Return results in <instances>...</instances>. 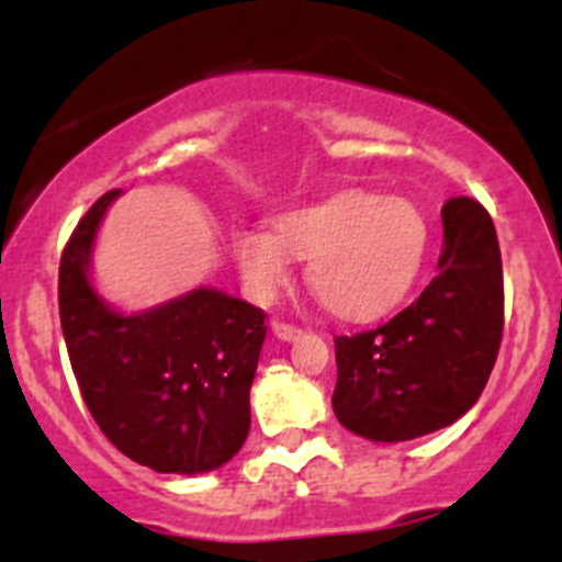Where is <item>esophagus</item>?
<instances>
[{"label":"esophagus","instance_id":"obj_1","mask_svg":"<svg viewBox=\"0 0 562 562\" xmlns=\"http://www.w3.org/2000/svg\"><path fill=\"white\" fill-rule=\"evenodd\" d=\"M271 328H274L277 337L285 339V342H291V339H296L299 334H302V328L293 326V323H285V321H274L271 323Z\"/></svg>","mask_w":562,"mask_h":562}]
</instances>
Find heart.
<instances>
[{"mask_svg": "<svg viewBox=\"0 0 562 562\" xmlns=\"http://www.w3.org/2000/svg\"><path fill=\"white\" fill-rule=\"evenodd\" d=\"M429 220L418 203L372 190H339L271 220V236L241 231L234 255L258 296H274L291 258L310 260L307 280L326 313L364 323L400 307L422 277Z\"/></svg>", "mask_w": 562, "mask_h": 562, "instance_id": "obj_1", "label": "heart"}]
</instances>
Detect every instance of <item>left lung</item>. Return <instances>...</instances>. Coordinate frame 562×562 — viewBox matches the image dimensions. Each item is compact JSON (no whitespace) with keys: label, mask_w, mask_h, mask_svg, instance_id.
Segmentation results:
<instances>
[{"label":"left lung","mask_w":562,"mask_h":562,"mask_svg":"<svg viewBox=\"0 0 562 562\" xmlns=\"http://www.w3.org/2000/svg\"><path fill=\"white\" fill-rule=\"evenodd\" d=\"M440 274L383 326L334 339L331 405L350 432L383 443L422 438L475 405L503 339V263L490 212L443 206Z\"/></svg>","instance_id":"1"}]
</instances>
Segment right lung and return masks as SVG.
I'll return each mask as SVG.
<instances>
[{"instance_id":"add662e5","label":"right lung","mask_w":562,"mask_h":562,"mask_svg":"<svg viewBox=\"0 0 562 562\" xmlns=\"http://www.w3.org/2000/svg\"><path fill=\"white\" fill-rule=\"evenodd\" d=\"M116 195L111 190L94 201L61 249L67 356L89 413L124 457L157 473H206L247 440L266 313L212 288L140 315L105 307L87 266Z\"/></svg>"}]
</instances>
